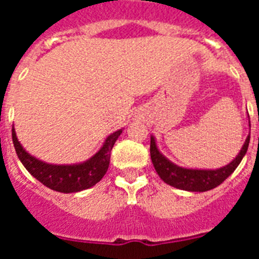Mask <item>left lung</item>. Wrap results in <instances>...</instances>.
I'll return each instance as SVG.
<instances>
[{"instance_id": "obj_1", "label": "left lung", "mask_w": 259, "mask_h": 259, "mask_svg": "<svg viewBox=\"0 0 259 259\" xmlns=\"http://www.w3.org/2000/svg\"><path fill=\"white\" fill-rule=\"evenodd\" d=\"M249 141H250V135L246 137L245 144L242 145L236 158L227 166L217 168V170H193V168H184V167L172 163L162 153H159L153 136H150V158H152L155 171L166 184L171 185L174 188L183 189V191L206 192L221 185L236 170V167L246 154Z\"/></svg>"}]
</instances>
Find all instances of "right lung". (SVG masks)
<instances>
[{
	"label": "right lung",
	"mask_w": 259,
	"mask_h": 259,
	"mask_svg": "<svg viewBox=\"0 0 259 259\" xmlns=\"http://www.w3.org/2000/svg\"><path fill=\"white\" fill-rule=\"evenodd\" d=\"M120 134L122 130L110 135L101 149L92 158H89L88 161L79 164H50L38 161L37 158L32 157L23 149V146L18 141L14 127L11 135L18 158L33 178L53 191L75 193L91 188L104 178L109 168L110 153Z\"/></svg>",
	"instance_id": "obj_1"
}]
</instances>
